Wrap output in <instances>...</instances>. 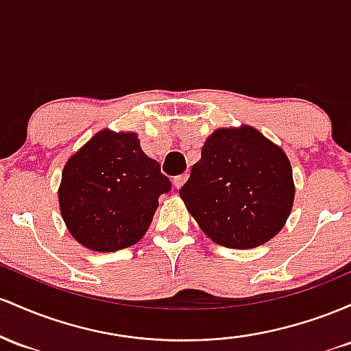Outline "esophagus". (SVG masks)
<instances>
[{
  "label": "esophagus",
  "instance_id": "esophagus-1",
  "mask_svg": "<svg viewBox=\"0 0 351 351\" xmlns=\"http://www.w3.org/2000/svg\"><path fill=\"white\" fill-rule=\"evenodd\" d=\"M187 179H189V174H180V176L174 177V186H176L177 189H180V187L184 186V184L187 182Z\"/></svg>",
  "mask_w": 351,
  "mask_h": 351
}]
</instances>
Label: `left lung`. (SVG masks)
I'll return each instance as SVG.
<instances>
[{"label": "left lung", "mask_w": 351, "mask_h": 351, "mask_svg": "<svg viewBox=\"0 0 351 351\" xmlns=\"http://www.w3.org/2000/svg\"><path fill=\"white\" fill-rule=\"evenodd\" d=\"M179 194L208 239L228 249H255L274 239L292 212V165L252 125L220 128L206 139Z\"/></svg>", "instance_id": "left-lung-1"}]
</instances>
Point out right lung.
<instances>
[{
	"instance_id": "1",
	"label": "right lung",
	"mask_w": 351,
	"mask_h": 351,
	"mask_svg": "<svg viewBox=\"0 0 351 351\" xmlns=\"http://www.w3.org/2000/svg\"><path fill=\"white\" fill-rule=\"evenodd\" d=\"M171 182L144 154L136 132L102 129L64 164L58 199L74 239L94 252L139 242Z\"/></svg>"
}]
</instances>
